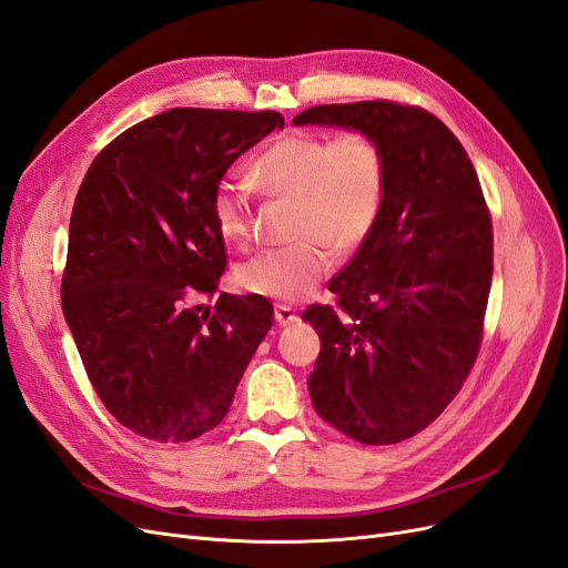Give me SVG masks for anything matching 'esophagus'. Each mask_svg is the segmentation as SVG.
Listing matches in <instances>:
<instances>
[{"instance_id":"esophagus-1","label":"esophagus","mask_w":568,"mask_h":568,"mask_svg":"<svg viewBox=\"0 0 568 568\" xmlns=\"http://www.w3.org/2000/svg\"><path fill=\"white\" fill-rule=\"evenodd\" d=\"M274 320H277L282 326H286V324H294L298 320V315H296L294 307L277 305V307H274Z\"/></svg>"}]
</instances>
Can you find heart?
I'll return each instance as SVG.
<instances>
[{
  "label": "heart",
  "instance_id": "heart-1",
  "mask_svg": "<svg viewBox=\"0 0 568 568\" xmlns=\"http://www.w3.org/2000/svg\"><path fill=\"white\" fill-rule=\"evenodd\" d=\"M251 178L267 196L294 201V236L301 242L257 253L236 270V284L263 298L296 301L329 272V245L336 253H351L379 225L388 194V159L367 130L336 136L294 132L280 136L253 161ZM211 213L225 242H251L253 209L232 184L215 189Z\"/></svg>",
  "mask_w": 568,
  "mask_h": 568
}]
</instances>
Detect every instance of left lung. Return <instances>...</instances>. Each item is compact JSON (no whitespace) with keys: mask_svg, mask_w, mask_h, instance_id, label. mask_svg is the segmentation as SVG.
<instances>
[{"mask_svg":"<svg viewBox=\"0 0 568 568\" xmlns=\"http://www.w3.org/2000/svg\"><path fill=\"white\" fill-rule=\"evenodd\" d=\"M296 125L367 130L388 159L379 225L329 282L336 305L303 320L322 348L313 407L363 445L412 438L453 403L476 363L493 282V220L448 125L422 106L376 99L322 104Z\"/></svg>","mask_w":568,"mask_h":568,"instance_id":"8db88e82","label":"left lung"}]
</instances>
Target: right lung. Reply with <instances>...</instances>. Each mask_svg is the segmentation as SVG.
I'll use <instances>...</instances> for the list:
<instances>
[{"label":"right lung","mask_w":568,"mask_h":568,"mask_svg":"<svg viewBox=\"0 0 568 568\" xmlns=\"http://www.w3.org/2000/svg\"><path fill=\"white\" fill-rule=\"evenodd\" d=\"M277 111L170 109L97 153L68 227L61 305L84 372L132 434L186 443L215 428L274 311L220 294L227 267L211 201Z\"/></svg>","instance_id":"1"}]
</instances>
